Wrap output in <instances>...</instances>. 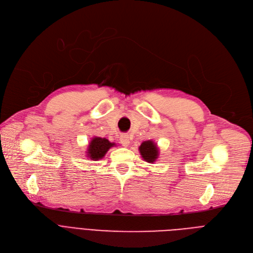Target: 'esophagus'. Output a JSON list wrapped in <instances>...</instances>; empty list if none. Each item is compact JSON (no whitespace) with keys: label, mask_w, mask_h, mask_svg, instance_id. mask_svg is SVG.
Instances as JSON below:
<instances>
[{"label":"esophagus","mask_w":253,"mask_h":253,"mask_svg":"<svg viewBox=\"0 0 253 253\" xmlns=\"http://www.w3.org/2000/svg\"><path fill=\"white\" fill-rule=\"evenodd\" d=\"M120 141L124 145V147H128L129 143H130V139L128 135H121L120 136Z\"/></svg>","instance_id":"34e87169"}]
</instances>
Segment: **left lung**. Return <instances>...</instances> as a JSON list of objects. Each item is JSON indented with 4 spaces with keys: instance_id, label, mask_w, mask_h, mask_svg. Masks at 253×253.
<instances>
[{
    "instance_id": "8db88e82",
    "label": "left lung",
    "mask_w": 253,
    "mask_h": 253,
    "mask_svg": "<svg viewBox=\"0 0 253 253\" xmlns=\"http://www.w3.org/2000/svg\"><path fill=\"white\" fill-rule=\"evenodd\" d=\"M139 153L143 160L148 163H154L159 156L157 144L153 140L143 141L139 147Z\"/></svg>"
}]
</instances>
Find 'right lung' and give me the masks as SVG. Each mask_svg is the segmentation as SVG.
<instances>
[{
	"instance_id": "right-lung-1",
	"label": "right lung",
	"mask_w": 253,
	"mask_h": 253,
	"mask_svg": "<svg viewBox=\"0 0 253 253\" xmlns=\"http://www.w3.org/2000/svg\"><path fill=\"white\" fill-rule=\"evenodd\" d=\"M114 142H110L106 138L101 137H93L89 143L87 150L88 157L93 161H97L99 159H102L106 152H108L112 147H115Z\"/></svg>"
}]
</instances>
